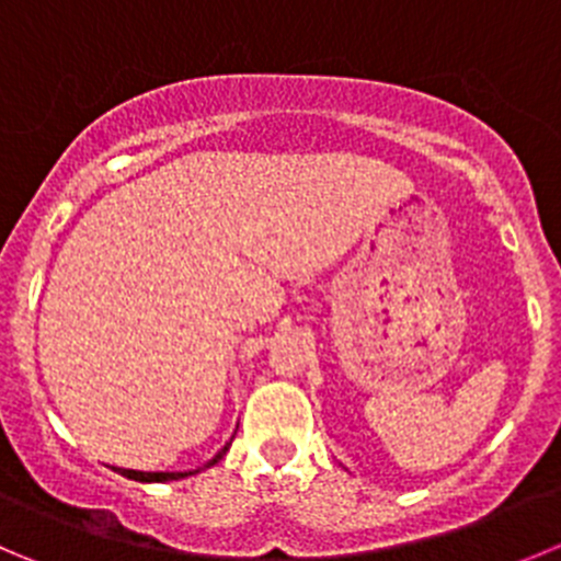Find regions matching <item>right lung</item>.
I'll return each instance as SVG.
<instances>
[{
	"instance_id": "add662e5",
	"label": "right lung",
	"mask_w": 561,
	"mask_h": 561,
	"mask_svg": "<svg viewBox=\"0 0 561 561\" xmlns=\"http://www.w3.org/2000/svg\"><path fill=\"white\" fill-rule=\"evenodd\" d=\"M227 451H229V446H224L221 451L216 454V457H213L207 465H204V468H209V465H216L218 459H221ZM115 470H118V473H122V476H127V479H135V481H171V479H185V476H193V473H144V470H127V468H115ZM196 473H198V470H196Z\"/></svg>"
}]
</instances>
